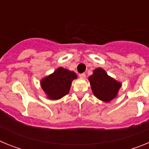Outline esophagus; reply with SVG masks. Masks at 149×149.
I'll list each match as a JSON object with an SVG mask.
<instances>
[{"label":"esophagus","instance_id":"34e87169","mask_svg":"<svg viewBox=\"0 0 149 149\" xmlns=\"http://www.w3.org/2000/svg\"><path fill=\"white\" fill-rule=\"evenodd\" d=\"M79 77H81V78H85V77H86V74L85 73L80 74H79Z\"/></svg>","mask_w":149,"mask_h":149}]
</instances>
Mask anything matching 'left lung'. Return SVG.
<instances>
[{"label":"left lung","mask_w":149,"mask_h":149,"mask_svg":"<svg viewBox=\"0 0 149 149\" xmlns=\"http://www.w3.org/2000/svg\"><path fill=\"white\" fill-rule=\"evenodd\" d=\"M89 81L93 94L104 102L113 99L122 85L107 75L106 72L101 68L95 69L93 75L89 76Z\"/></svg>","instance_id":"8db88e82"}]
</instances>
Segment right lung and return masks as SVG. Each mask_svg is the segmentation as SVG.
I'll use <instances>...</instances> for the list:
<instances>
[{
	"instance_id": "obj_1",
	"label": "right lung",
	"mask_w": 149,
	"mask_h": 149,
	"mask_svg": "<svg viewBox=\"0 0 149 149\" xmlns=\"http://www.w3.org/2000/svg\"><path fill=\"white\" fill-rule=\"evenodd\" d=\"M76 78L77 75L74 72L59 68L52 74L42 79L41 86L48 98L57 100L68 94L72 81Z\"/></svg>"
}]
</instances>
